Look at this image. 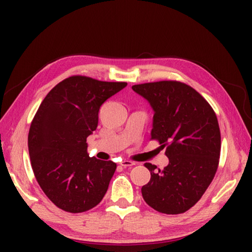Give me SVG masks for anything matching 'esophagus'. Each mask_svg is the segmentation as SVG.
<instances>
[{"mask_svg":"<svg viewBox=\"0 0 252 252\" xmlns=\"http://www.w3.org/2000/svg\"><path fill=\"white\" fill-rule=\"evenodd\" d=\"M135 164V162L133 161H130V160H123L121 162V165L123 168H129V167H133V165Z\"/></svg>","mask_w":252,"mask_h":252,"instance_id":"34e87169","label":"esophagus"}]
</instances>
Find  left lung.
<instances>
[{"mask_svg": "<svg viewBox=\"0 0 252 252\" xmlns=\"http://www.w3.org/2000/svg\"><path fill=\"white\" fill-rule=\"evenodd\" d=\"M133 91L155 111L151 140L165 148L163 170L144 163L151 179L142 187L149 206L165 215H179L197 203L219 165L221 135L218 119L199 92L179 81L135 84Z\"/></svg>", "mask_w": 252, "mask_h": 252, "instance_id": "1", "label": "left lung"}]
</instances>
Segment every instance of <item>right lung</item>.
<instances>
[{
	"label": "right lung",
	"instance_id": "right-lung-1",
	"mask_svg": "<svg viewBox=\"0 0 252 252\" xmlns=\"http://www.w3.org/2000/svg\"><path fill=\"white\" fill-rule=\"evenodd\" d=\"M126 84L72 75L37 109L28 136L30 161L41 189L61 210L85 212L103 199L117 164L89 157L87 138L96 129L100 106Z\"/></svg>",
	"mask_w": 252,
	"mask_h": 252
}]
</instances>
